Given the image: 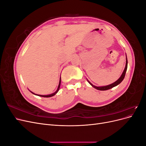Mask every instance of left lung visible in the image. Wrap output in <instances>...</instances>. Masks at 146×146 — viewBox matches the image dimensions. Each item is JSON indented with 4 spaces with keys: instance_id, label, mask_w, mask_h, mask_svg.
Segmentation results:
<instances>
[{
    "instance_id": "obj_1",
    "label": "left lung",
    "mask_w": 146,
    "mask_h": 146,
    "mask_svg": "<svg viewBox=\"0 0 146 146\" xmlns=\"http://www.w3.org/2000/svg\"><path fill=\"white\" fill-rule=\"evenodd\" d=\"M126 57H127V56H126ZM127 63H128L127 58H126V64H125V68L124 70H123V72L122 74L121 75V77L119 78L116 82H114L113 83L111 84V85H107V86H105L98 87V86H94L93 85H92V83H90L89 81H88V82H89V83L90 84V85H91L92 87H94V88H96V90H100V91H105V90H108L111 89V88H113V87H114V86H116L118 85L119 84V83H121L122 82V81L123 80V78H124L125 76V73H126V71H127Z\"/></svg>"
}]
</instances>
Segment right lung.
<instances>
[{
    "instance_id": "obj_1",
    "label": "right lung",
    "mask_w": 146,
    "mask_h": 146,
    "mask_svg": "<svg viewBox=\"0 0 146 146\" xmlns=\"http://www.w3.org/2000/svg\"><path fill=\"white\" fill-rule=\"evenodd\" d=\"M60 84H61V80H60V83H59V85H58V89H57V90L56 91V92H55L54 93H53V94H49V95H46V96H42V95H38V94H34L33 92H32V93H33V94H35V95H37V96H41V97H44V98H50V97H52V96H55L57 92H58V90H59V89H60Z\"/></svg>"
}]
</instances>
